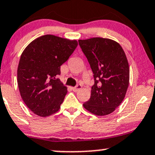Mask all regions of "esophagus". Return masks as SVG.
Listing matches in <instances>:
<instances>
[{
    "label": "esophagus",
    "mask_w": 155,
    "mask_h": 155,
    "mask_svg": "<svg viewBox=\"0 0 155 155\" xmlns=\"http://www.w3.org/2000/svg\"><path fill=\"white\" fill-rule=\"evenodd\" d=\"M82 84H77L76 86H75V87H73L72 89H73V91H75V92H76V91H78L79 90H80V89L82 88Z\"/></svg>",
    "instance_id": "34e87169"
}]
</instances>
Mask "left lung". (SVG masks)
I'll return each mask as SVG.
<instances>
[{
  "label": "left lung",
  "mask_w": 155,
  "mask_h": 155,
  "mask_svg": "<svg viewBox=\"0 0 155 155\" xmlns=\"http://www.w3.org/2000/svg\"><path fill=\"white\" fill-rule=\"evenodd\" d=\"M79 45L94 73L91 98L83 104L98 116L112 113L121 104L129 84V67L122 47L113 40L93 38Z\"/></svg>",
  "instance_id": "left-lung-1"
}]
</instances>
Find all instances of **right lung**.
Masks as SVG:
<instances>
[{"instance_id": "obj_1", "label": "right lung", "mask_w": 155, "mask_h": 155, "mask_svg": "<svg viewBox=\"0 0 155 155\" xmlns=\"http://www.w3.org/2000/svg\"><path fill=\"white\" fill-rule=\"evenodd\" d=\"M76 40L45 35L32 41L21 56L18 85L24 103L35 114L48 117L59 110L68 90L58 79L71 56Z\"/></svg>"}]
</instances>
